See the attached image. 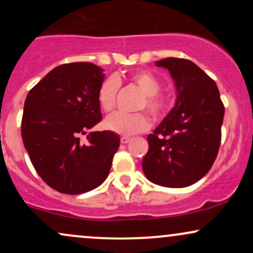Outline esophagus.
Here are the masks:
<instances>
[{
  "mask_svg": "<svg viewBox=\"0 0 253 253\" xmlns=\"http://www.w3.org/2000/svg\"><path fill=\"white\" fill-rule=\"evenodd\" d=\"M130 140H132V139L128 138V136H121V139H120V141L123 144H128Z\"/></svg>",
  "mask_w": 253,
  "mask_h": 253,
  "instance_id": "34e87169",
  "label": "esophagus"
}]
</instances>
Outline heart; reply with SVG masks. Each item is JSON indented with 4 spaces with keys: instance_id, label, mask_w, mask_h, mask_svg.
<instances>
[{
    "instance_id": "b5f03b06",
    "label": "heart",
    "mask_w": 253,
    "mask_h": 253,
    "mask_svg": "<svg viewBox=\"0 0 253 253\" xmlns=\"http://www.w3.org/2000/svg\"><path fill=\"white\" fill-rule=\"evenodd\" d=\"M130 80L140 88L144 94L139 108H145L155 119L163 118L169 109L171 100L168 95L158 92L161 90V82L158 78L149 71L140 70L130 75ZM118 89L119 81L115 77L106 78L101 83L97 91V102L103 112H110L114 108ZM150 125V119L144 113H115L104 121L107 129L126 136L145 132Z\"/></svg>"
}]
</instances>
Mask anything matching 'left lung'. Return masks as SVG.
I'll use <instances>...</instances> for the list:
<instances>
[{"instance_id": "obj_1", "label": "left lung", "mask_w": 253, "mask_h": 253, "mask_svg": "<svg viewBox=\"0 0 253 253\" xmlns=\"http://www.w3.org/2000/svg\"><path fill=\"white\" fill-rule=\"evenodd\" d=\"M168 69L176 89L173 108L152 134L143 159L146 178L168 188L201 179L215 161L225 108L215 82L195 63L182 58L156 62Z\"/></svg>"}]
</instances>
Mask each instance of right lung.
I'll return each mask as SVG.
<instances>
[{"label": "right lung", "mask_w": 253, "mask_h": 253, "mask_svg": "<svg viewBox=\"0 0 253 253\" xmlns=\"http://www.w3.org/2000/svg\"><path fill=\"white\" fill-rule=\"evenodd\" d=\"M103 80V69L92 63L63 64L26 97L25 149L38 175L59 193H86L109 173L120 138L112 130L90 132L102 119L97 91ZM84 134L85 142L80 140Z\"/></svg>", "instance_id": "add662e5"}]
</instances>
